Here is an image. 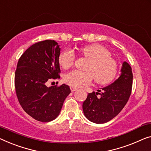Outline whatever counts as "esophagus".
<instances>
[{"instance_id":"1","label":"esophagus","mask_w":151,"mask_h":151,"mask_svg":"<svg viewBox=\"0 0 151 151\" xmlns=\"http://www.w3.org/2000/svg\"><path fill=\"white\" fill-rule=\"evenodd\" d=\"M77 89V88H76V87H70V90H71V91H76V90Z\"/></svg>"}]
</instances>
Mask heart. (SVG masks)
<instances>
[{
	"instance_id": "obj_1",
	"label": "heart",
	"mask_w": 151,
	"mask_h": 151,
	"mask_svg": "<svg viewBox=\"0 0 151 151\" xmlns=\"http://www.w3.org/2000/svg\"><path fill=\"white\" fill-rule=\"evenodd\" d=\"M83 58L88 60L85 72L72 70L64 76V82L72 87H78L89 85L93 80L99 85H106L114 79L118 73L117 62L111 57V53L105 47L93 44L83 47L79 51ZM75 54L66 50L59 56V63L63 68L67 69L75 63Z\"/></svg>"
}]
</instances>
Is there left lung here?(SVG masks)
Returning <instances> with one entry per match:
<instances>
[{"instance_id": "left-lung-1", "label": "left lung", "mask_w": 151, "mask_h": 151, "mask_svg": "<svg viewBox=\"0 0 151 151\" xmlns=\"http://www.w3.org/2000/svg\"><path fill=\"white\" fill-rule=\"evenodd\" d=\"M121 72L115 81L102 90L98 89V92L89 93L83 102V112L91 122L104 123L111 121L127 104L132 93L133 74L126 62L123 63Z\"/></svg>"}]
</instances>
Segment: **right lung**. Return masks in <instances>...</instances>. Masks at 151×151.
I'll list each match as a JSON object with an SVG mask.
<instances>
[{
	"label": "right lung",
	"mask_w": 151,
	"mask_h": 151,
	"mask_svg": "<svg viewBox=\"0 0 151 151\" xmlns=\"http://www.w3.org/2000/svg\"><path fill=\"white\" fill-rule=\"evenodd\" d=\"M60 45L45 40L30 46L19 58L15 73V88L20 105L27 114L41 122L59 115L70 93L68 85L47 87L51 79L60 77Z\"/></svg>",
	"instance_id": "obj_1"
}]
</instances>
